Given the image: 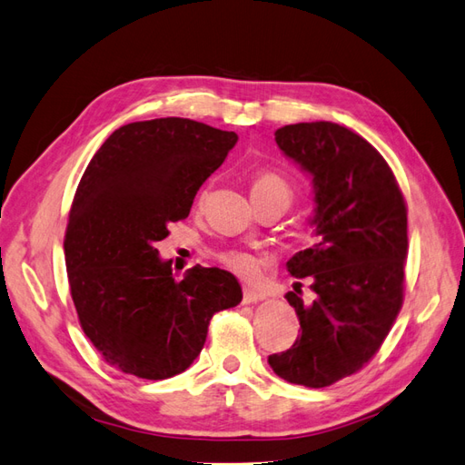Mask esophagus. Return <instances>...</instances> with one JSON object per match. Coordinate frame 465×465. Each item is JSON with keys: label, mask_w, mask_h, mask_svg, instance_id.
Returning a JSON list of instances; mask_svg holds the SVG:
<instances>
[{"label": "esophagus", "mask_w": 465, "mask_h": 465, "mask_svg": "<svg viewBox=\"0 0 465 465\" xmlns=\"http://www.w3.org/2000/svg\"><path fill=\"white\" fill-rule=\"evenodd\" d=\"M263 299H265V294H261L253 289H243V304H253V302H259Z\"/></svg>", "instance_id": "1"}]
</instances>
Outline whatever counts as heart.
<instances>
[{"label": "heart", "mask_w": 465, "mask_h": 465, "mask_svg": "<svg viewBox=\"0 0 465 465\" xmlns=\"http://www.w3.org/2000/svg\"><path fill=\"white\" fill-rule=\"evenodd\" d=\"M206 196V193H202V198ZM252 196H265V198H277L282 200L284 204L292 202L294 196V186L284 178L282 174L275 171H263L259 173L253 183H252ZM222 263L232 269L237 275H242L245 279H257L261 267H263V261H261L257 255L242 252V249H232V252H223L220 255Z\"/></svg>", "instance_id": "obj_1"}]
</instances>
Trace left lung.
Instances as JSON below:
<instances>
[{
  "label": "left lung",
  "mask_w": 465,
  "mask_h": 465,
  "mask_svg": "<svg viewBox=\"0 0 465 465\" xmlns=\"http://www.w3.org/2000/svg\"><path fill=\"white\" fill-rule=\"evenodd\" d=\"M275 141L312 176L318 242L287 263L292 277H311L314 301H302V282L284 296L301 338L269 355V365L289 383L320 389L360 371L395 322L409 253L407 202L381 153L348 127L284 125Z\"/></svg>",
  "instance_id": "8db88e82"
}]
</instances>
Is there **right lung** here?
Returning a JSON list of instances; mask_svg holds the SVG:
<instances>
[{"label": "right lung", "mask_w": 465, "mask_h": 465, "mask_svg": "<svg viewBox=\"0 0 465 465\" xmlns=\"http://www.w3.org/2000/svg\"><path fill=\"white\" fill-rule=\"evenodd\" d=\"M235 143L233 131L184 117L135 122L115 129L82 174L64 235L70 294L84 334L119 371L183 373L212 316L242 302L232 272L193 267L174 279L154 249Z\"/></svg>", "instance_id": "right-lung-1"}]
</instances>
